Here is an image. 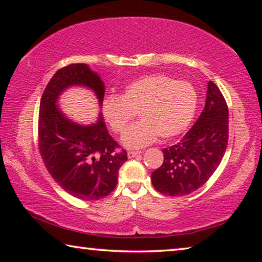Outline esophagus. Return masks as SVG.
Wrapping results in <instances>:
<instances>
[{"mask_svg":"<svg viewBox=\"0 0 262 262\" xmlns=\"http://www.w3.org/2000/svg\"><path fill=\"white\" fill-rule=\"evenodd\" d=\"M140 155H141V151H128L127 152L128 158H134L136 156H140Z\"/></svg>","mask_w":262,"mask_h":262,"instance_id":"34e87169","label":"esophagus"}]
</instances>
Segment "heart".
Segmentation results:
<instances>
[{"instance_id":"b5f03b06","label":"heart","mask_w":262,"mask_h":262,"mask_svg":"<svg viewBox=\"0 0 262 262\" xmlns=\"http://www.w3.org/2000/svg\"><path fill=\"white\" fill-rule=\"evenodd\" d=\"M196 89L187 81H174L165 74H152L128 84L120 96L105 97L104 120L115 134H122L137 112L141 120L122 136L129 149L143 148L159 136L166 141L187 129L196 113Z\"/></svg>"}]
</instances>
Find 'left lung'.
Returning <instances> with one entry per match:
<instances>
[{
	"label": "left lung",
	"instance_id": "left-lung-1",
	"mask_svg": "<svg viewBox=\"0 0 262 262\" xmlns=\"http://www.w3.org/2000/svg\"><path fill=\"white\" fill-rule=\"evenodd\" d=\"M229 111L214 82H208L206 105L179 143L163 149L164 162L151 174L154 187L170 196L190 194L219 167L228 147Z\"/></svg>",
	"mask_w": 262,
	"mask_h": 262
}]
</instances>
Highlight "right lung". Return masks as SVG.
Masks as SVG:
<instances>
[{"label":"right lung","instance_id":"right-lung-1","mask_svg":"<svg viewBox=\"0 0 262 262\" xmlns=\"http://www.w3.org/2000/svg\"><path fill=\"white\" fill-rule=\"evenodd\" d=\"M91 89L101 106L105 85L99 75L85 63L57 70L43 91L39 108V150L52 178L66 192L84 201L99 200L112 192L118 172L127 161L126 150L108 134L104 119L92 125L74 122L56 105L66 89Z\"/></svg>","mask_w":262,"mask_h":262}]
</instances>
